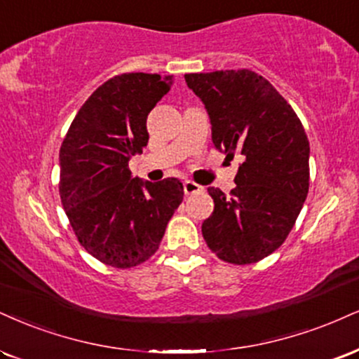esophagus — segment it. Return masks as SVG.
<instances>
[{"label": "esophagus", "instance_id": "1", "mask_svg": "<svg viewBox=\"0 0 359 359\" xmlns=\"http://www.w3.org/2000/svg\"><path fill=\"white\" fill-rule=\"evenodd\" d=\"M202 187L196 182H192V180H185L184 182V192L187 194V196H191V194H196V192H201Z\"/></svg>", "mask_w": 359, "mask_h": 359}]
</instances>
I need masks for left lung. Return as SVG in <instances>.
I'll return each instance as SVG.
<instances>
[{"mask_svg":"<svg viewBox=\"0 0 359 359\" xmlns=\"http://www.w3.org/2000/svg\"><path fill=\"white\" fill-rule=\"evenodd\" d=\"M227 161L239 158L231 196L209 187L214 212L202 224L209 249L231 264H252L286 241L309 189V142L292 107L250 70L185 75Z\"/></svg>","mask_w":359,"mask_h":359,"instance_id":"obj_1","label":"left lung"}]
</instances>
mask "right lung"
Returning a JSON list of instances; mask_svg holds the SVG:
<instances>
[{
    "label": "right lung",
    "instance_id": "obj_1",
    "mask_svg": "<svg viewBox=\"0 0 359 359\" xmlns=\"http://www.w3.org/2000/svg\"><path fill=\"white\" fill-rule=\"evenodd\" d=\"M172 86V76L123 73L90 95L60 149V197L73 232L103 264L127 269L157 252L184 198L168 177L144 182L128 161L149 142L147 116Z\"/></svg>",
    "mask_w": 359,
    "mask_h": 359
}]
</instances>
